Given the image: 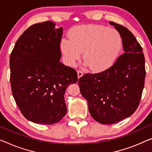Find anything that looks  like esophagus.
Masks as SVG:
<instances>
[{
	"instance_id": "esophagus-1",
	"label": "esophagus",
	"mask_w": 152,
	"mask_h": 152,
	"mask_svg": "<svg viewBox=\"0 0 152 152\" xmlns=\"http://www.w3.org/2000/svg\"><path fill=\"white\" fill-rule=\"evenodd\" d=\"M77 73H78V78H80L81 76H83V72L82 71H80V70H78V72H77Z\"/></svg>"
}]
</instances>
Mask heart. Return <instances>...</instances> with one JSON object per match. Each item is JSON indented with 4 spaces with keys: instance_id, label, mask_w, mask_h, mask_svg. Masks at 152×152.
Instances as JSON below:
<instances>
[{
    "instance_id": "1",
    "label": "heart",
    "mask_w": 152,
    "mask_h": 152,
    "mask_svg": "<svg viewBox=\"0 0 152 152\" xmlns=\"http://www.w3.org/2000/svg\"><path fill=\"white\" fill-rule=\"evenodd\" d=\"M68 37L60 42V50L67 64L74 66L83 51L86 64L96 72L109 68L123 48V37L119 31L104 25L77 26L69 31Z\"/></svg>"
}]
</instances>
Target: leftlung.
Listing matches in <instances>:
<instances>
[{"mask_svg": "<svg viewBox=\"0 0 152 152\" xmlns=\"http://www.w3.org/2000/svg\"><path fill=\"white\" fill-rule=\"evenodd\" d=\"M109 23L121 34L124 53L105 71L85 74L78 79L91 115L102 124L117 123L135 112L146 74L142 48L134 35L120 24Z\"/></svg>", "mask_w": 152, "mask_h": 152, "instance_id": "1", "label": "left lung"}]
</instances>
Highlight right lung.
I'll return each instance as SVG.
<instances>
[{
    "instance_id": "obj_1",
    "label": "right lung",
    "mask_w": 152,
    "mask_h": 152,
    "mask_svg": "<svg viewBox=\"0 0 152 152\" xmlns=\"http://www.w3.org/2000/svg\"><path fill=\"white\" fill-rule=\"evenodd\" d=\"M55 25L46 21L27 28L10 60L15 103L26 119L45 125L57 123L66 115L65 90L78 80L76 70L59 61L63 28Z\"/></svg>"
}]
</instances>
